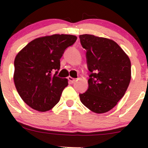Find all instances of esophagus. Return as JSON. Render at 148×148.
<instances>
[{"instance_id": "obj_1", "label": "esophagus", "mask_w": 148, "mask_h": 148, "mask_svg": "<svg viewBox=\"0 0 148 148\" xmlns=\"http://www.w3.org/2000/svg\"><path fill=\"white\" fill-rule=\"evenodd\" d=\"M68 79H69V82L70 84H73L76 82V79H74L73 77H69Z\"/></svg>"}]
</instances>
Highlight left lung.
Returning a JSON list of instances; mask_svg holds the SVG:
<instances>
[{"label": "left lung", "mask_w": 148, "mask_h": 148, "mask_svg": "<svg viewBox=\"0 0 148 148\" xmlns=\"http://www.w3.org/2000/svg\"><path fill=\"white\" fill-rule=\"evenodd\" d=\"M91 72L89 88L80 94L85 107L98 114L107 112L125 95L131 79V62L115 41L90 34L79 36Z\"/></svg>", "instance_id": "left-lung-1"}]
</instances>
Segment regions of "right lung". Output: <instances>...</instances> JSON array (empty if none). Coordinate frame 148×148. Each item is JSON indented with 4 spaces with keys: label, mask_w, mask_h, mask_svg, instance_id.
<instances>
[{
    "label": "right lung",
    "mask_w": 148,
    "mask_h": 148,
    "mask_svg": "<svg viewBox=\"0 0 148 148\" xmlns=\"http://www.w3.org/2000/svg\"><path fill=\"white\" fill-rule=\"evenodd\" d=\"M76 36L53 34L31 41L14 61V80L23 102L39 112H46L59 102L68 79L56 76L65 49L74 44ZM55 74L53 75V72Z\"/></svg>",
    "instance_id": "add662e5"
}]
</instances>
